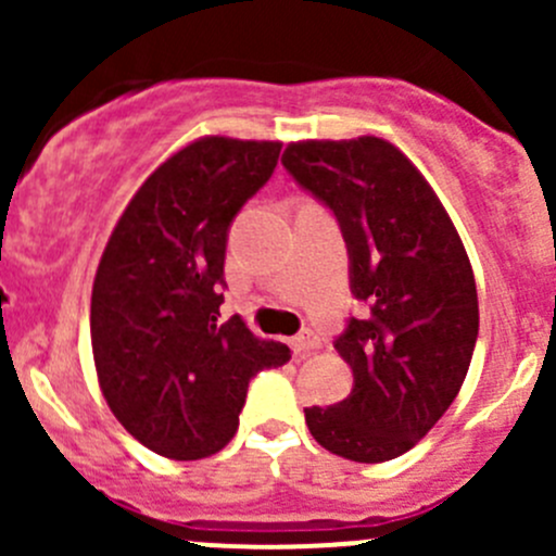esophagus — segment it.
Returning <instances> with one entry per match:
<instances>
[{"label":"esophagus","mask_w":556,"mask_h":556,"mask_svg":"<svg viewBox=\"0 0 556 556\" xmlns=\"http://www.w3.org/2000/svg\"><path fill=\"white\" fill-rule=\"evenodd\" d=\"M319 344H323V341H319V336L314 333V330H301L293 339V350L299 352V355H309V352L319 350Z\"/></svg>","instance_id":"1"}]
</instances>
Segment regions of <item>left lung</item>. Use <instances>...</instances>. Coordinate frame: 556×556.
<instances>
[{"label":"left lung","mask_w":556,"mask_h":556,"mask_svg":"<svg viewBox=\"0 0 556 556\" xmlns=\"http://www.w3.org/2000/svg\"><path fill=\"white\" fill-rule=\"evenodd\" d=\"M282 166L333 212L350 290L366 304L333 341L352 392L304 408L309 433L355 463L401 457L444 417L473 357L479 299L465 247L433 188L384 139L288 144Z\"/></svg>","instance_id":"8db88e82"}]
</instances>
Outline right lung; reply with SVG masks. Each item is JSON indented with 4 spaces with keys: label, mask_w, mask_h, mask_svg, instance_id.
<instances>
[{
    "label": "right lung",
    "mask_w": 556,
    "mask_h": 556,
    "mask_svg": "<svg viewBox=\"0 0 556 556\" xmlns=\"http://www.w3.org/2000/svg\"><path fill=\"white\" fill-rule=\"evenodd\" d=\"M279 142L204 137L144 179L104 247L91 344L117 422L172 459L220 452L247 387L290 350L220 323L233 217L277 169Z\"/></svg>",
    "instance_id": "obj_1"
}]
</instances>
